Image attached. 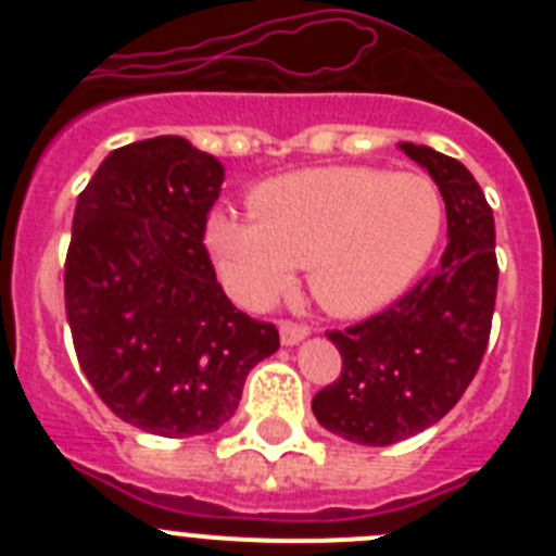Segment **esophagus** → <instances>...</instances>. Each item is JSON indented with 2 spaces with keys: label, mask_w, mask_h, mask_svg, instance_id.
Segmentation results:
<instances>
[{
  "label": "esophagus",
  "mask_w": 556,
  "mask_h": 556,
  "mask_svg": "<svg viewBox=\"0 0 556 556\" xmlns=\"http://www.w3.org/2000/svg\"><path fill=\"white\" fill-rule=\"evenodd\" d=\"M278 331H281V342H283V345H298L301 339H306L308 333H312V328L303 326V323L281 320V326H278Z\"/></svg>",
  "instance_id": "1"
}]
</instances>
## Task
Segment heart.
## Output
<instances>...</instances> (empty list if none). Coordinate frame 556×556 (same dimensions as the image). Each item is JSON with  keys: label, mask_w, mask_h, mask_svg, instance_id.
Returning <instances> with one entry per match:
<instances>
[{"label": "heart", "mask_w": 556, "mask_h": 556, "mask_svg": "<svg viewBox=\"0 0 556 556\" xmlns=\"http://www.w3.org/2000/svg\"><path fill=\"white\" fill-rule=\"evenodd\" d=\"M253 217L214 211L205 248L230 292L267 306L308 267L314 298L333 314L378 312L426 267L443 233L437 186L367 166L289 172L250 194Z\"/></svg>", "instance_id": "1"}]
</instances>
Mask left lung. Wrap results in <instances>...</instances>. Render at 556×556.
<instances>
[{
    "label": "left lung",
    "instance_id": "8db88e82",
    "mask_svg": "<svg viewBox=\"0 0 556 556\" xmlns=\"http://www.w3.org/2000/svg\"><path fill=\"white\" fill-rule=\"evenodd\" d=\"M401 150L443 194L448 248L390 308L326 333L342 372L312 397V412L358 445L401 443L454 409L488 351L498 289L493 208L473 175L431 147L404 141Z\"/></svg>",
    "mask_w": 556,
    "mask_h": 556
}]
</instances>
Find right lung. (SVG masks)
I'll return each mask as SVG.
<instances>
[{
	"label": "right lung",
	"instance_id": "right-lung-1",
	"mask_svg": "<svg viewBox=\"0 0 556 556\" xmlns=\"http://www.w3.org/2000/svg\"><path fill=\"white\" fill-rule=\"evenodd\" d=\"M225 169L180 136L113 150L80 191L66 317L102 404L159 437L219 429L278 328L228 301L203 244Z\"/></svg>",
	"mask_w": 556,
	"mask_h": 556
}]
</instances>
